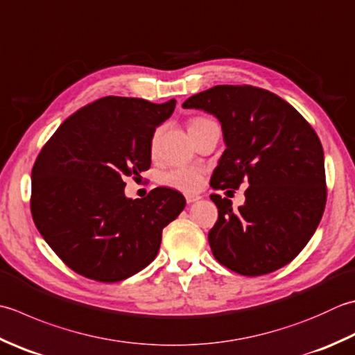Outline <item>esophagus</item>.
Listing matches in <instances>:
<instances>
[{"instance_id": "1", "label": "esophagus", "mask_w": 355, "mask_h": 355, "mask_svg": "<svg viewBox=\"0 0 355 355\" xmlns=\"http://www.w3.org/2000/svg\"><path fill=\"white\" fill-rule=\"evenodd\" d=\"M201 197L197 196V193H186V201L187 203H196Z\"/></svg>"}]
</instances>
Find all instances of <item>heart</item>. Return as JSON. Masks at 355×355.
I'll return each mask as SVG.
<instances>
[{"mask_svg":"<svg viewBox=\"0 0 355 355\" xmlns=\"http://www.w3.org/2000/svg\"><path fill=\"white\" fill-rule=\"evenodd\" d=\"M201 121H205L203 118H196V120L191 121L189 128L196 126V124ZM157 138V134L152 137V148H155ZM162 183L164 186L172 187V189H178L182 192H196L200 189L201 184H203V172L197 168H177L163 173Z\"/></svg>","mask_w":355,"mask_h":355,"instance_id":"obj_1","label":"heart"}]
</instances>
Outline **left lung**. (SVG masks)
Segmentation results:
<instances>
[{"label":"left lung","instance_id":"obj_1","mask_svg":"<svg viewBox=\"0 0 355 355\" xmlns=\"http://www.w3.org/2000/svg\"><path fill=\"white\" fill-rule=\"evenodd\" d=\"M221 124L226 149L214 169V189L245 191V203L211 193L218 207L207 234L221 265L241 275L269 274L300 254L326 205L324 155L309 123L269 90L215 86L183 103ZM232 192V191H226Z\"/></svg>","mask_w":355,"mask_h":355}]
</instances>
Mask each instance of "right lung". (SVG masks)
Wrapping results in <instances>:
<instances>
[{"mask_svg":"<svg viewBox=\"0 0 355 355\" xmlns=\"http://www.w3.org/2000/svg\"><path fill=\"white\" fill-rule=\"evenodd\" d=\"M175 103L104 96L69 116L41 149L32 169V217L75 272L114 283L157 257L164 226L186 200L169 187L129 198L124 178L150 168L152 137Z\"/></svg>","mask_w":355,"mask_h":355,"instance_id":"right-lung-1","label":"right lung"}]
</instances>
